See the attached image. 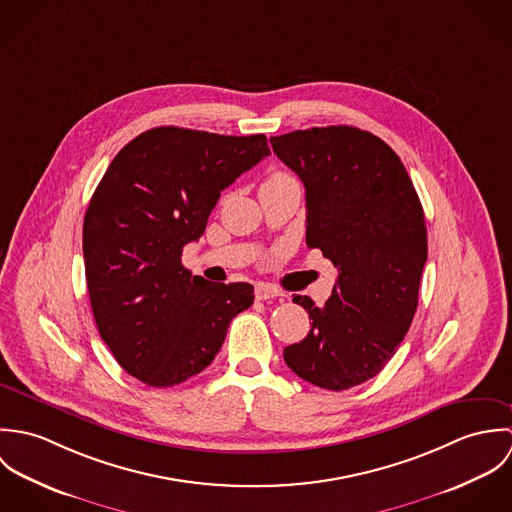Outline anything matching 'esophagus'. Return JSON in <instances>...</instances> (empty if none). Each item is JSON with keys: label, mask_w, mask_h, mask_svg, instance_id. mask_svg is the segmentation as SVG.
Wrapping results in <instances>:
<instances>
[{"label": "esophagus", "mask_w": 512, "mask_h": 512, "mask_svg": "<svg viewBox=\"0 0 512 512\" xmlns=\"http://www.w3.org/2000/svg\"><path fill=\"white\" fill-rule=\"evenodd\" d=\"M256 299H260V301H264V299H274V297H282L284 292L282 290H278V288H274V286H268V284H258L256 286Z\"/></svg>", "instance_id": "1"}]
</instances>
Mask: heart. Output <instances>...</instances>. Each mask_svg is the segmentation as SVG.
Wrapping results in <instances>:
<instances>
[{
	"label": "heart",
	"mask_w": 512,
	"mask_h": 512,
	"mask_svg": "<svg viewBox=\"0 0 512 512\" xmlns=\"http://www.w3.org/2000/svg\"><path fill=\"white\" fill-rule=\"evenodd\" d=\"M286 179H293L290 173H286V171H272L270 175H268V179L264 181V185H270V183H278V181H286Z\"/></svg>",
	"instance_id": "1"
}]
</instances>
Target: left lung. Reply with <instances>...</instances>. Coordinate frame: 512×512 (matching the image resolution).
<instances>
[{"label": "left lung", "mask_w": 512, "mask_h": 512, "mask_svg": "<svg viewBox=\"0 0 512 512\" xmlns=\"http://www.w3.org/2000/svg\"><path fill=\"white\" fill-rule=\"evenodd\" d=\"M270 144L305 187L307 248L339 270L323 307L293 295L313 323L284 361L319 388L359 386L394 357L414 319L428 260L422 203L394 149L365 130H297Z\"/></svg>", "instance_id": "left-lung-1"}]
</instances>
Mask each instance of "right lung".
<instances>
[{"instance_id":"add662e5","label":"right lung","mask_w":512,"mask_h":512,"mask_svg":"<svg viewBox=\"0 0 512 512\" xmlns=\"http://www.w3.org/2000/svg\"><path fill=\"white\" fill-rule=\"evenodd\" d=\"M266 155L264 134L161 126L122 147L98 183L82 226L90 305L118 365L147 386L205 370L232 317L254 303L250 284H211L181 254L205 232L220 191Z\"/></svg>"}]
</instances>
